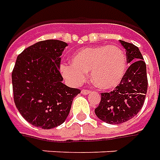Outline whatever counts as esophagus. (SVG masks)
I'll use <instances>...</instances> for the list:
<instances>
[{
  "label": "esophagus",
  "mask_w": 160,
  "mask_h": 160,
  "mask_svg": "<svg viewBox=\"0 0 160 160\" xmlns=\"http://www.w3.org/2000/svg\"><path fill=\"white\" fill-rule=\"evenodd\" d=\"M81 92H82V94H89V93H91V91L88 89H82Z\"/></svg>",
  "instance_id": "esophagus-1"
}]
</instances>
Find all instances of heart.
<instances>
[{
	"instance_id": "obj_1",
	"label": "heart",
	"mask_w": 160,
	"mask_h": 160,
	"mask_svg": "<svg viewBox=\"0 0 160 160\" xmlns=\"http://www.w3.org/2000/svg\"><path fill=\"white\" fill-rule=\"evenodd\" d=\"M71 63L61 67L65 79L73 84L81 83L91 70L92 82L103 90L119 85L128 69L125 52L119 47L109 45L82 48L73 55Z\"/></svg>"
}]
</instances>
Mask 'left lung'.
I'll use <instances>...</instances> for the list:
<instances>
[{
  "label": "left lung",
  "instance_id": "left-lung-1",
  "mask_svg": "<svg viewBox=\"0 0 160 160\" xmlns=\"http://www.w3.org/2000/svg\"><path fill=\"white\" fill-rule=\"evenodd\" d=\"M126 49L127 62L131 63L122 81L110 92L101 93L95 113L103 122L120 124L132 119L141 110L147 93L146 64L137 46L120 40Z\"/></svg>",
  "mask_w": 160,
  "mask_h": 160
}]
</instances>
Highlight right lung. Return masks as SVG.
I'll return each mask as SVG.
<instances>
[{
    "instance_id": "obj_1",
    "label": "right lung",
    "mask_w": 160,
    "mask_h": 160,
    "mask_svg": "<svg viewBox=\"0 0 160 160\" xmlns=\"http://www.w3.org/2000/svg\"><path fill=\"white\" fill-rule=\"evenodd\" d=\"M67 43L48 39L24 49L12 71L15 105L28 122L43 129L62 124L81 92L62 82L61 55Z\"/></svg>"
}]
</instances>
